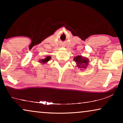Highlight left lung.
I'll return each mask as SVG.
<instances>
[{"instance_id":"8db88e82","label":"left lung","mask_w":123,"mask_h":123,"mask_svg":"<svg viewBox=\"0 0 123 123\" xmlns=\"http://www.w3.org/2000/svg\"><path fill=\"white\" fill-rule=\"evenodd\" d=\"M74 60L75 62L77 67L81 70H84L87 68L89 64V59L87 58L82 55H78L74 58Z\"/></svg>"}]
</instances>
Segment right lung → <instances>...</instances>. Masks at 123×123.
Returning <instances> with one entry per match:
<instances>
[{"label": "right lung", "instance_id": "1", "mask_svg": "<svg viewBox=\"0 0 123 123\" xmlns=\"http://www.w3.org/2000/svg\"><path fill=\"white\" fill-rule=\"evenodd\" d=\"M51 58V57L50 56H45L43 59H40L38 62V63H40V64H45L47 63L49 61V60H50Z\"/></svg>", "mask_w": 123, "mask_h": 123}]
</instances>
